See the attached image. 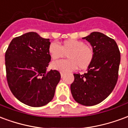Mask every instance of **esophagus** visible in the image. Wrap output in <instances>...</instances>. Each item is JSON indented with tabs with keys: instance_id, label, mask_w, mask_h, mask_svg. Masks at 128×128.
Wrapping results in <instances>:
<instances>
[{
	"instance_id": "esophagus-1",
	"label": "esophagus",
	"mask_w": 128,
	"mask_h": 128,
	"mask_svg": "<svg viewBox=\"0 0 128 128\" xmlns=\"http://www.w3.org/2000/svg\"><path fill=\"white\" fill-rule=\"evenodd\" d=\"M60 75H61V77H62V78H63V77H64V72H60Z\"/></svg>"
}]
</instances>
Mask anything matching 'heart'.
Here are the masks:
<instances>
[{"mask_svg":"<svg viewBox=\"0 0 128 128\" xmlns=\"http://www.w3.org/2000/svg\"><path fill=\"white\" fill-rule=\"evenodd\" d=\"M48 53L53 60L64 57L67 54L68 59L57 60L51 64L53 69L64 72L73 71L78 66L80 69H85L94 58V50L92 47L78 40H65L62 46L58 42H52L48 46Z\"/></svg>","mask_w":128,"mask_h":128,"instance_id":"obj_1","label":"heart"}]
</instances>
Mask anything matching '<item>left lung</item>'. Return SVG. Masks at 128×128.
<instances>
[{
  "label": "left lung",
  "mask_w": 128,
  "mask_h": 128,
  "mask_svg": "<svg viewBox=\"0 0 128 128\" xmlns=\"http://www.w3.org/2000/svg\"><path fill=\"white\" fill-rule=\"evenodd\" d=\"M83 39L90 43L94 58L88 72L73 74L70 90L78 103L90 106L103 102L115 87L121 55L115 41L102 33L92 32Z\"/></svg>",
  "instance_id": "1"
}]
</instances>
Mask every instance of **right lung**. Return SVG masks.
I'll return each instance as SVG.
<instances>
[{
    "mask_svg": "<svg viewBox=\"0 0 128 128\" xmlns=\"http://www.w3.org/2000/svg\"><path fill=\"white\" fill-rule=\"evenodd\" d=\"M49 39L36 32L14 38L5 53L7 80L13 94L24 104L41 107L53 99L61 75L46 71L50 61Z\"/></svg>",
    "mask_w": 128,
    "mask_h": 128,
    "instance_id": "add662e5",
    "label": "right lung"
}]
</instances>
